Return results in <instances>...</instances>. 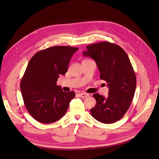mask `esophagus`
<instances>
[{
  "mask_svg": "<svg viewBox=\"0 0 159 159\" xmlns=\"http://www.w3.org/2000/svg\"><path fill=\"white\" fill-rule=\"evenodd\" d=\"M79 96L81 98H85V97H87L89 96V94H87V93H80Z\"/></svg>",
  "mask_w": 159,
  "mask_h": 159,
  "instance_id": "esophagus-1",
  "label": "esophagus"
}]
</instances>
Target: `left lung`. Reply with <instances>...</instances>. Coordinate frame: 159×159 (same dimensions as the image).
Listing matches in <instances>:
<instances>
[{
	"label": "left lung",
	"mask_w": 159,
	"mask_h": 159,
	"mask_svg": "<svg viewBox=\"0 0 159 159\" xmlns=\"http://www.w3.org/2000/svg\"><path fill=\"white\" fill-rule=\"evenodd\" d=\"M84 51L92 57L100 72V78L109 87L108 97L94 94L97 103L91 109L98 121L109 124L121 119L129 110L134 96L136 78L127 54L119 46L109 42L93 43Z\"/></svg>",
	"instance_id": "8db88e82"
}]
</instances>
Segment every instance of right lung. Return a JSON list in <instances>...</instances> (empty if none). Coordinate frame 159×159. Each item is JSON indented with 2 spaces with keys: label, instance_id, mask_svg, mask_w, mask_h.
Returning a JSON list of instances; mask_svg holds the SVG:
<instances>
[{
  "label": "right lung",
  "instance_id": "1",
  "mask_svg": "<svg viewBox=\"0 0 159 159\" xmlns=\"http://www.w3.org/2000/svg\"><path fill=\"white\" fill-rule=\"evenodd\" d=\"M78 48L53 46L33 55L21 81L24 104L30 115L39 122L52 123L66 113L75 93H65L56 82L66 73L73 54Z\"/></svg>",
  "mask_w": 159,
  "mask_h": 159
}]
</instances>
